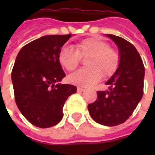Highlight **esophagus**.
Instances as JSON below:
<instances>
[{
	"label": "esophagus",
	"instance_id": "esophagus-1",
	"mask_svg": "<svg viewBox=\"0 0 155 155\" xmlns=\"http://www.w3.org/2000/svg\"><path fill=\"white\" fill-rule=\"evenodd\" d=\"M85 91L84 88H83V87H77V92L79 93H82Z\"/></svg>",
	"mask_w": 155,
	"mask_h": 155
}]
</instances>
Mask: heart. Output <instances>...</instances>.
I'll list each match as a JSON object with an SVG mask.
<instances>
[{"label": "heart", "instance_id": "b5f03b06", "mask_svg": "<svg viewBox=\"0 0 155 155\" xmlns=\"http://www.w3.org/2000/svg\"><path fill=\"white\" fill-rule=\"evenodd\" d=\"M80 57L86 58L87 68H81L68 76L71 84L80 87H91L97 83L102 75H113L119 66V56L109 45L97 37L88 38L78 42L76 50L63 47L58 54V61L66 70L71 71L77 68Z\"/></svg>", "mask_w": 155, "mask_h": 155}]
</instances>
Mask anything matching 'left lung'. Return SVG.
Returning a JSON list of instances; mask_svg holds the SVG:
<instances>
[{"instance_id":"left-lung-1","label":"left lung","mask_w":155,"mask_h":155,"mask_svg":"<svg viewBox=\"0 0 155 155\" xmlns=\"http://www.w3.org/2000/svg\"><path fill=\"white\" fill-rule=\"evenodd\" d=\"M119 50V66L105 83L108 89L97 92V99L87 105L92 118L101 125L115 126L132 115L143 96L145 68L134 46L122 38L106 35Z\"/></svg>"}]
</instances>
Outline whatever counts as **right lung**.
<instances>
[{
	"instance_id": "right-lung-1",
	"label": "right lung",
	"mask_w": 155,
	"mask_h": 155,
	"mask_svg": "<svg viewBox=\"0 0 155 155\" xmlns=\"http://www.w3.org/2000/svg\"><path fill=\"white\" fill-rule=\"evenodd\" d=\"M71 35H46L28 43L17 55L12 71L15 101L32 125L49 128L63 117V107L76 87L58 84L66 75L58 54Z\"/></svg>"
}]
</instances>
